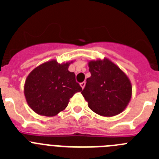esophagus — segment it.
<instances>
[{
	"mask_svg": "<svg viewBox=\"0 0 159 159\" xmlns=\"http://www.w3.org/2000/svg\"><path fill=\"white\" fill-rule=\"evenodd\" d=\"M85 84H86V83H85V82L80 83V86H81V88H83V89H84V87H85Z\"/></svg>",
	"mask_w": 159,
	"mask_h": 159,
	"instance_id": "34e87169",
	"label": "esophagus"
}]
</instances>
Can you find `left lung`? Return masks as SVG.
Returning a JSON list of instances; mask_svg holds the SVG:
<instances>
[{"label":"left lung","mask_w":159,"mask_h":159,"mask_svg":"<svg viewBox=\"0 0 159 159\" xmlns=\"http://www.w3.org/2000/svg\"><path fill=\"white\" fill-rule=\"evenodd\" d=\"M91 77L81 92L88 107L99 116L111 117L125 110L131 99L127 75L109 59L88 62Z\"/></svg>","instance_id":"left-lung-1"}]
</instances>
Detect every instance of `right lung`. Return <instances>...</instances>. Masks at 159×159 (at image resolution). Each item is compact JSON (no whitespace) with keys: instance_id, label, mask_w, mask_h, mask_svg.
<instances>
[{"instance_id":"1","label":"right lung","mask_w":159,"mask_h":159,"mask_svg":"<svg viewBox=\"0 0 159 159\" xmlns=\"http://www.w3.org/2000/svg\"><path fill=\"white\" fill-rule=\"evenodd\" d=\"M73 61L59 64L56 60L32 70L25 83L24 92L28 104L40 116H55L67 107L69 99L82 88L68 71Z\"/></svg>"}]
</instances>
